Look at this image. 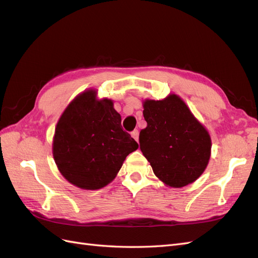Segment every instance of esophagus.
Wrapping results in <instances>:
<instances>
[{
    "mask_svg": "<svg viewBox=\"0 0 258 258\" xmlns=\"http://www.w3.org/2000/svg\"><path fill=\"white\" fill-rule=\"evenodd\" d=\"M131 136H132V138H134L137 142H139V131L138 130H135V131H132L131 132Z\"/></svg>",
    "mask_w": 258,
    "mask_h": 258,
    "instance_id": "1",
    "label": "esophagus"
}]
</instances>
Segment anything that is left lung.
I'll use <instances>...</instances> for the list:
<instances>
[{"label": "left lung", "instance_id": "left-lung-1", "mask_svg": "<svg viewBox=\"0 0 258 258\" xmlns=\"http://www.w3.org/2000/svg\"><path fill=\"white\" fill-rule=\"evenodd\" d=\"M147 122L140 132V148L155 175L167 186L179 188L204 173L211 156V137L189 107L171 93L162 100L146 99Z\"/></svg>", "mask_w": 258, "mask_h": 258}]
</instances>
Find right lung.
Returning <instances> with one entry per match:
<instances>
[{
  "instance_id": "1",
  "label": "right lung",
  "mask_w": 258,
  "mask_h": 258,
  "mask_svg": "<svg viewBox=\"0 0 258 258\" xmlns=\"http://www.w3.org/2000/svg\"><path fill=\"white\" fill-rule=\"evenodd\" d=\"M138 143L121 128L111 99L97 90L75 97L57 122L52 141L54 162L68 182L83 189H100L118 173Z\"/></svg>"
}]
</instances>
